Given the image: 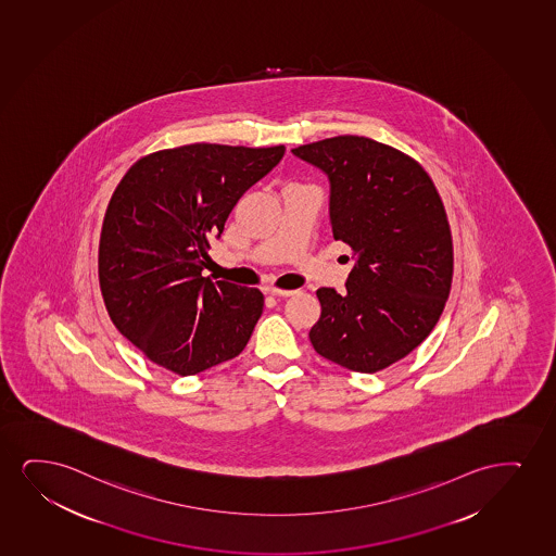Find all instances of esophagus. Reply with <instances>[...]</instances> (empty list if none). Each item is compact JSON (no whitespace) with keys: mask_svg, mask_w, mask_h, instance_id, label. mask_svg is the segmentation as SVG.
Returning a JSON list of instances; mask_svg holds the SVG:
<instances>
[{"mask_svg":"<svg viewBox=\"0 0 556 556\" xmlns=\"http://www.w3.org/2000/svg\"><path fill=\"white\" fill-rule=\"evenodd\" d=\"M267 292H269L271 296L281 298L294 296V294H296V290L275 289V287H271V289H267Z\"/></svg>","mask_w":556,"mask_h":556,"instance_id":"esophagus-1","label":"esophagus"}]
</instances>
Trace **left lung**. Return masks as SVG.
Listing matches in <instances>:
<instances>
[{
  "label": "left lung",
  "instance_id": "obj_1",
  "mask_svg": "<svg viewBox=\"0 0 556 556\" xmlns=\"http://www.w3.org/2000/svg\"><path fill=\"white\" fill-rule=\"evenodd\" d=\"M330 179L333 239L351 247L345 294L317 290L313 349L358 374L402 361L438 325L453 282V238L430 175L390 144L338 136L292 149Z\"/></svg>",
  "mask_w": 556,
  "mask_h": 556
}]
</instances>
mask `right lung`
<instances>
[{"mask_svg":"<svg viewBox=\"0 0 556 556\" xmlns=\"http://www.w3.org/2000/svg\"><path fill=\"white\" fill-rule=\"evenodd\" d=\"M282 154L285 144H182L139 159L118 182L101 226V296L149 361L195 376L245 349L264 294L202 271L211 238Z\"/></svg>","mask_w":556,"mask_h":556,"instance_id":"1","label":"right lung"}]
</instances>
